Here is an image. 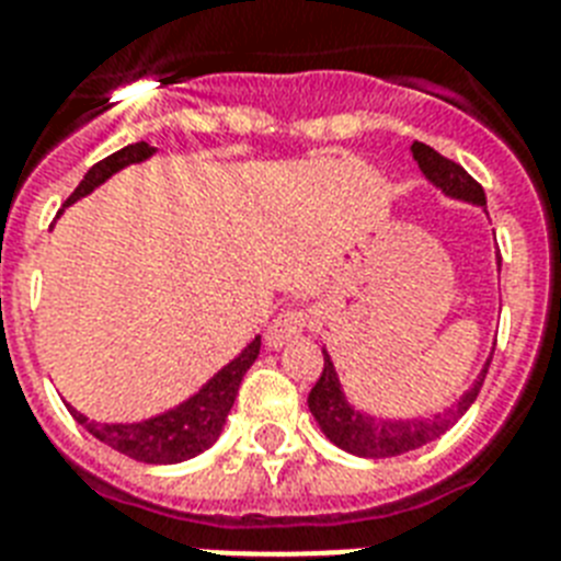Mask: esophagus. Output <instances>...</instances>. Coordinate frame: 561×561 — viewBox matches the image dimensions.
I'll return each instance as SVG.
<instances>
[{"label": "esophagus", "instance_id": "1", "mask_svg": "<svg viewBox=\"0 0 561 561\" xmlns=\"http://www.w3.org/2000/svg\"><path fill=\"white\" fill-rule=\"evenodd\" d=\"M306 311L288 308V311H282V314L273 317L271 325H267V332H264V341H267V346H273V350H279L285 343L297 341L299 334L306 332Z\"/></svg>", "mask_w": 561, "mask_h": 561}]
</instances>
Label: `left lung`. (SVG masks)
<instances>
[{
    "instance_id": "8db88e82",
    "label": "left lung",
    "mask_w": 561,
    "mask_h": 561,
    "mask_svg": "<svg viewBox=\"0 0 561 561\" xmlns=\"http://www.w3.org/2000/svg\"><path fill=\"white\" fill-rule=\"evenodd\" d=\"M413 151V160L419 162V169L425 174L436 188H443L448 197H457V201L478 203V206H486V194L478 180L471 178L469 171L457 165L454 160L436 153L431 145L413 142L410 145ZM489 373V360L483 373L478 375V381L471 383L469 390L462 392V399L457 404H451L443 413H436L434 419H375L369 413H360L346 401L341 390V381H337V373H334L332 358L323 352V373L317 378V383L308 392V408L314 413L317 425L323 427V434L332 439L337 448L350 454H358V457H369V460H383V457H399V454L416 451L422 445L434 443L436 436H443L451 425H457V419L466 413V410L474 404L480 387H483V378Z\"/></svg>"
}]
</instances>
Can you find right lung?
Wrapping results in <instances>:
<instances>
[{"mask_svg":"<svg viewBox=\"0 0 561 561\" xmlns=\"http://www.w3.org/2000/svg\"><path fill=\"white\" fill-rule=\"evenodd\" d=\"M157 148H151L148 142L127 145L122 151L110 153L101 162H95L83 180L78 183L69 197H66V206L75 201H81L92 188H99L107 178H113L116 171H122L125 165H134V162L148 160ZM259 350H262V337H255L250 346H247L236 360H229L227 367L220 369L215 378L203 383L201 390L194 392L192 399H186L183 404H178L169 413H160V416L145 419V422H136V425H101V422H90V419L78 413L75 408H69V413L75 416L78 425H83L95 439H101L110 448H116L118 454L125 457H134L139 462H151V466H169V462H183L188 457H197L201 451H206L215 439L224 431V422H227V413L232 408V401L238 396V387H241V378L253 360L259 358Z\"/></svg>","mask_w":561,"mask_h":561,"instance_id":"add662e5","label":"right lung"}]
</instances>
